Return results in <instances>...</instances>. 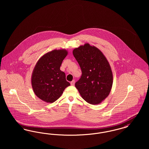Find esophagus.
Masks as SVG:
<instances>
[{
    "label": "esophagus",
    "instance_id": "34e87169",
    "mask_svg": "<svg viewBox=\"0 0 149 149\" xmlns=\"http://www.w3.org/2000/svg\"><path fill=\"white\" fill-rule=\"evenodd\" d=\"M70 84H71V85H74V84H75V80H73L72 81H71Z\"/></svg>",
    "mask_w": 149,
    "mask_h": 149
}]
</instances>
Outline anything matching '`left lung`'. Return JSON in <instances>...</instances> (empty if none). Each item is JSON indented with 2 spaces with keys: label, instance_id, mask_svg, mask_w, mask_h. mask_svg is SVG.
<instances>
[{
  "label": "left lung",
  "instance_id": "obj_1",
  "mask_svg": "<svg viewBox=\"0 0 149 149\" xmlns=\"http://www.w3.org/2000/svg\"><path fill=\"white\" fill-rule=\"evenodd\" d=\"M72 54L82 72L75 87L86 102L100 104L108 96L113 84V74L106 57L88 43L74 49Z\"/></svg>",
  "mask_w": 149,
  "mask_h": 149
}]
</instances>
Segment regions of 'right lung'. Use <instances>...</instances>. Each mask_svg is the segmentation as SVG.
Wrapping results in <instances>:
<instances>
[{
  "label": "right lung",
  "mask_w": 149,
  "mask_h": 149,
  "mask_svg": "<svg viewBox=\"0 0 149 149\" xmlns=\"http://www.w3.org/2000/svg\"><path fill=\"white\" fill-rule=\"evenodd\" d=\"M68 54L65 49L50 51L38 60L32 71L31 84L36 96L46 103L58 99L65 89L70 85L60 68Z\"/></svg>",
  "instance_id": "add662e5"
}]
</instances>
